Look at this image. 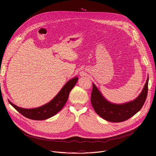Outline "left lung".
Returning a JSON list of instances; mask_svg holds the SVG:
<instances>
[{"instance_id": "left-lung-1", "label": "left lung", "mask_w": 156, "mask_h": 156, "mask_svg": "<svg viewBox=\"0 0 156 156\" xmlns=\"http://www.w3.org/2000/svg\"><path fill=\"white\" fill-rule=\"evenodd\" d=\"M148 77L140 95L134 101L123 104L109 102L100 93L94 84L91 95V102L96 113L103 119L111 122H121L128 120L141 109L148 93Z\"/></svg>"}]
</instances>
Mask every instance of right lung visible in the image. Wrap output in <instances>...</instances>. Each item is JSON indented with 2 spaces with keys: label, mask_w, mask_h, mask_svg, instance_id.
<instances>
[{
  "label": "right lung",
  "mask_w": 156,
  "mask_h": 156,
  "mask_svg": "<svg viewBox=\"0 0 156 156\" xmlns=\"http://www.w3.org/2000/svg\"><path fill=\"white\" fill-rule=\"evenodd\" d=\"M77 77L70 80L51 102L39 108L24 109L18 107L10 101L9 102L17 111L25 117L34 120H46L58 113L63 108L67 101L70 91L77 83Z\"/></svg>",
  "instance_id": "1"
}]
</instances>
